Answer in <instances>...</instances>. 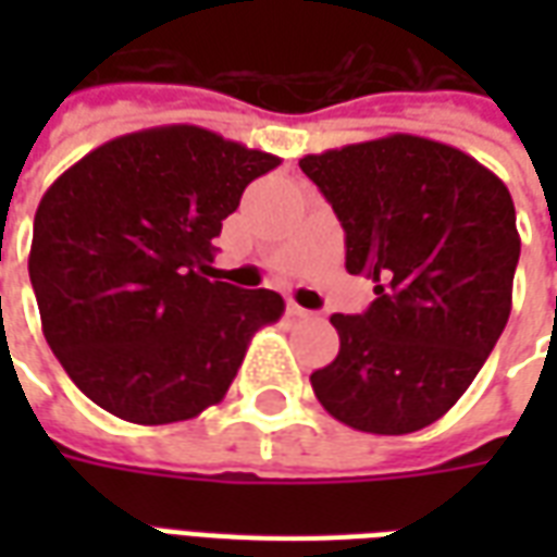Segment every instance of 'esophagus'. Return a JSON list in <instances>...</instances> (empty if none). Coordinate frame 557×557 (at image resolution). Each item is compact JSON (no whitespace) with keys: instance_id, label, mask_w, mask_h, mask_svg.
I'll return each instance as SVG.
<instances>
[{"instance_id":"esophagus-1","label":"esophagus","mask_w":557,"mask_h":557,"mask_svg":"<svg viewBox=\"0 0 557 557\" xmlns=\"http://www.w3.org/2000/svg\"><path fill=\"white\" fill-rule=\"evenodd\" d=\"M286 310H289V315H295V319H310V310H304V307H298V304L295 301H289V307H286Z\"/></svg>"}]
</instances>
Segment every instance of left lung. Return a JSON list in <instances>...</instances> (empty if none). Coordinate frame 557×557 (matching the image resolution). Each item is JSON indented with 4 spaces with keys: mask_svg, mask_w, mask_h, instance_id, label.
Wrapping results in <instances>:
<instances>
[{
    "mask_svg": "<svg viewBox=\"0 0 557 557\" xmlns=\"http://www.w3.org/2000/svg\"><path fill=\"white\" fill-rule=\"evenodd\" d=\"M346 232V271L375 283L358 315H331L334 361L310 375L331 418L373 435L430 426L502 337L519 262L510 190L466 151L391 137L298 160Z\"/></svg>",
    "mask_w": 557,
    "mask_h": 557,
    "instance_id": "left-lung-1",
    "label": "left lung"
}]
</instances>
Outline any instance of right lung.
Instances as JSON below:
<instances>
[{
    "mask_svg": "<svg viewBox=\"0 0 557 557\" xmlns=\"http://www.w3.org/2000/svg\"><path fill=\"white\" fill-rule=\"evenodd\" d=\"M280 163L206 127H148L62 172L35 211L29 280L71 382L131 423H175L226 397L271 289L208 280L247 184Z\"/></svg>",
    "mask_w": 557,
    "mask_h": 557,
    "instance_id": "right-lung-1",
    "label": "right lung"
}]
</instances>
